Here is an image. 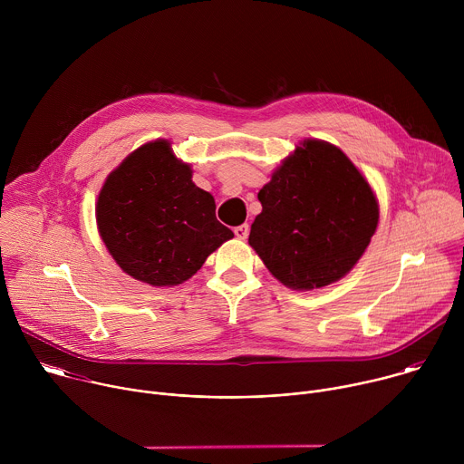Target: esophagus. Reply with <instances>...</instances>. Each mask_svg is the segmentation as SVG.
<instances>
[{
    "mask_svg": "<svg viewBox=\"0 0 464 464\" xmlns=\"http://www.w3.org/2000/svg\"><path fill=\"white\" fill-rule=\"evenodd\" d=\"M233 231H235V237H237V238L244 240V238H247V235H249V224H240V226H237Z\"/></svg>",
    "mask_w": 464,
    "mask_h": 464,
    "instance_id": "34e87169",
    "label": "esophagus"
}]
</instances>
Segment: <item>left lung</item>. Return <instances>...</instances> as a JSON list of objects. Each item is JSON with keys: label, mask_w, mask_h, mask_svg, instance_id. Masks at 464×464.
I'll list each match as a JSON object with an SVG mask.
<instances>
[{"label": "left lung", "mask_w": 464, "mask_h": 464, "mask_svg": "<svg viewBox=\"0 0 464 464\" xmlns=\"http://www.w3.org/2000/svg\"><path fill=\"white\" fill-rule=\"evenodd\" d=\"M249 246L276 279L314 290L345 277L378 226L376 196L334 145L304 140L258 190Z\"/></svg>", "instance_id": "left-lung-1"}]
</instances>
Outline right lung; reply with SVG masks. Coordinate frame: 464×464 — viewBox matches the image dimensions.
<instances>
[{"mask_svg": "<svg viewBox=\"0 0 464 464\" xmlns=\"http://www.w3.org/2000/svg\"><path fill=\"white\" fill-rule=\"evenodd\" d=\"M215 198L192 183L190 165L158 140L131 152L106 178L97 227L122 272L152 286H176L233 238Z\"/></svg>", "mask_w": 464, "mask_h": 464, "instance_id": "1", "label": "right lung"}]
</instances>
